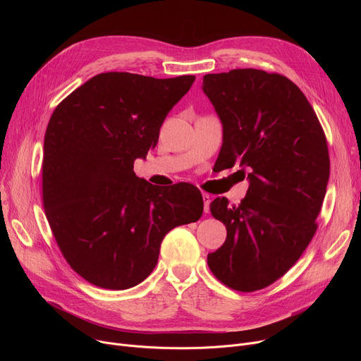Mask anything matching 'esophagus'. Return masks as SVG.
<instances>
[{
    "label": "esophagus",
    "instance_id": "34e87169",
    "mask_svg": "<svg viewBox=\"0 0 361 361\" xmlns=\"http://www.w3.org/2000/svg\"><path fill=\"white\" fill-rule=\"evenodd\" d=\"M202 197H203V211H204V214H207L209 212V204H211V196L207 195V193H203L202 195Z\"/></svg>",
    "mask_w": 361,
    "mask_h": 361
}]
</instances>
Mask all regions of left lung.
<instances>
[{"label":"left lung","instance_id":"1","mask_svg":"<svg viewBox=\"0 0 361 361\" xmlns=\"http://www.w3.org/2000/svg\"><path fill=\"white\" fill-rule=\"evenodd\" d=\"M202 90L222 124L221 166L249 171L240 204L211 203L226 240L207 264L226 287L256 291L286 274L316 233L329 180L326 139L305 93L281 74H206Z\"/></svg>","mask_w":361,"mask_h":361}]
</instances>
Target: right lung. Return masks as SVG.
Instances as JSON below:
<instances>
[{
    "instance_id": "right-lung-1",
    "label": "right lung",
    "mask_w": 361,
    "mask_h": 361,
    "mask_svg": "<svg viewBox=\"0 0 361 361\" xmlns=\"http://www.w3.org/2000/svg\"><path fill=\"white\" fill-rule=\"evenodd\" d=\"M195 79L101 73L52 112L44 140V207L63 256L93 286H137L157 267L165 234L203 214L195 185L158 188L133 171L157 146L165 117Z\"/></svg>"
}]
</instances>
